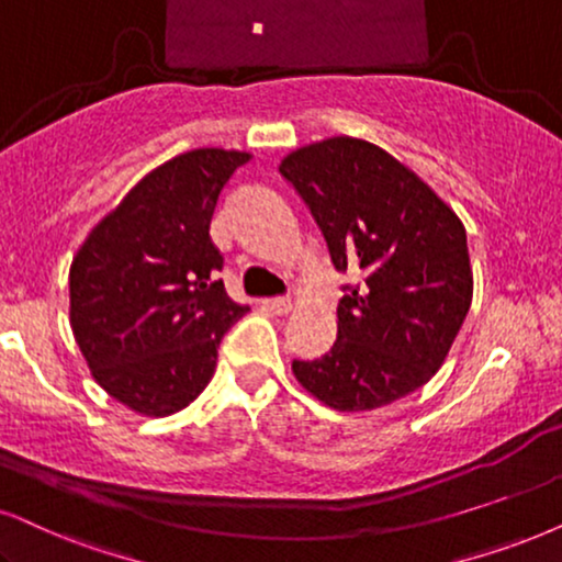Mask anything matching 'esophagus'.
<instances>
[{
    "mask_svg": "<svg viewBox=\"0 0 562 562\" xmlns=\"http://www.w3.org/2000/svg\"><path fill=\"white\" fill-rule=\"evenodd\" d=\"M267 308L277 316H288L293 311V303H290V297H272V301H267Z\"/></svg>",
    "mask_w": 562,
    "mask_h": 562,
    "instance_id": "esophagus-1",
    "label": "esophagus"
}]
</instances>
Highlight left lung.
Instances as JSON below:
<instances>
[{"instance_id": "left-lung-1", "label": "left lung", "mask_w": 562, "mask_h": 562, "mask_svg": "<svg viewBox=\"0 0 562 562\" xmlns=\"http://www.w3.org/2000/svg\"><path fill=\"white\" fill-rule=\"evenodd\" d=\"M358 285L337 305V339L293 360L297 383L337 412L386 407L428 383L470 314L474 280L457 212L394 155L358 137L297 147L280 162Z\"/></svg>"}]
</instances>
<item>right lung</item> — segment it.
Returning <instances> with one entry per match:
<instances>
[{
	"mask_svg": "<svg viewBox=\"0 0 562 562\" xmlns=\"http://www.w3.org/2000/svg\"><path fill=\"white\" fill-rule=\"evenodd\" d=\"M251 153L199 147L137 181L77 248L69 324L92 379L145 417L204 392L223 334L246 314L210 238L220 191Z\"/></svg>",
	"mask_w": 562,
	"mask_h": 562,
	"instance_id": "right-lung-1",
	"label": "right lung"
}]
</instances>
